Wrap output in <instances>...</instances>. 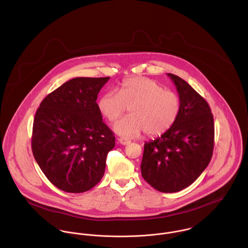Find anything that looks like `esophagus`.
<instances>
[{
	"mask_svg": "<svg viewBox=\"0 0 248 248\" xmlns=\"http://www.w3.org/2000/svg\"><path fill=\"white\" fill-rule=\"evenodd\" d=\"M118 142H119L120 144H122V145H129V144L131 143V140H126V139H124V138H120V139H118Z\"/></svg>",
	"mask_w": 248,
	"mask_h": 248,
	"instance_id": "obj_1",
	"label": "esophagus"
}]
</instances>
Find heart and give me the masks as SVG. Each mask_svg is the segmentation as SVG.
<instances>
[{
    "label": "heart",
    "mask_w": 248,
    "mask_h": 248,
    "mask_svg": "<svg viewBox=\"0 0 248 248\" xmlns=\"http://www.w3.org/2000/svg\"><path fill=\"white\" fill-rule=\"evenodd\" d=\"M130 114L113 126L124 138H134L142 131L146 136L157 137L168 132L180 113V98L176 93L153 79L135 76L120 84L118 92L109 91L98 100V108L108 122H114L126 110Z\"/></svg>",
    "instance_id": "b5f03b06"
}]
</instances>
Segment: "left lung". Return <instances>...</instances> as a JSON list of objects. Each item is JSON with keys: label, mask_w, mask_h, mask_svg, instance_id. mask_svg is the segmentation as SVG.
I'll use <instances>...</instances> for the list:
<instances>
[{"label": "left lung", "mask_w": 248, "mask_h": 248, "mask_svg": "<svg viewBox=\"0 0 248 248\" xmlns=\"http://www.w3.org/2000/svg\"><path fill=\"white\" fill-rule=\"evenodd\" d=\"M167 75L177 87L180 113L168 132L144 144L140 169L155 190L175 193L191 185L209 164L215 130L206 100L180 77Z\"/></svg>", "instance_id": "obj_1"}]
</instances>
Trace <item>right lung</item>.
I'll return each mask as SVG.
<instances>
[{
	"instance_id": "1",
	"label": "right lung",
	"mask_w": 248,
	"mask_h": 248,
	"mask_svg": "<svg viewBox=\"0 0 248 248\" xmlns=\"http://www.w3.org/2000/svg\"><path fill=\"white\" fill-rule=\"evenodd\" d=\"M108 79H71L47 94L36 111L32 153L42 172L60 190L86 192L104 175L115 139L96 99Z\"/></svg>"
}]
</instances>
